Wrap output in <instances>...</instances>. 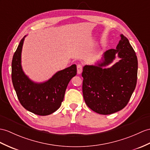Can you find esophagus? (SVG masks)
I'll return each instance as SVG.
<instances>
[{"label":"esophagus","mask_w":150,"mask_h":150,"mask_svg":"<svg viewBox=\"0 0 150 150\" xmlns=\"http://www.w3.org/2000/svg\"><path fill=\"white\" fill-rule=\"evenodd\" d=\"M83 71V67L81 64H78L77 65V72L78 74H80Z\"/></svg>","instance_id":"esophagus-1"}]
</instances>
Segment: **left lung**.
I'll return each mask as SVG.
<instances>
[{
    "label": "left lung",
    "instance_id": "left-lung-1",
    "mask_svg": "<svg viewBox=\"0 0 150 150\" xmlns=\"http://www.w3.org/2000/svg\"><path fill=\"white\" fill-rule=\"evenodd\" d=\"M120 37L116 49L104 52L102 62L83 67L84 100L88 108L98 114L109 115L122 110L136 88L137 58L128 39L123 34ZM116 55L120 59L118 62L104 68L112 62Z\"/></svg>",
    "mask_w": 150,
    "mask_h": 150
}]
</instances>
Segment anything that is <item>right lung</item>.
I'll list each match as a JSON object with an SVG mask.
<instances>
[{
  "mask_svg": "<svg viewBox=\"0 0 150 150\" xmlns=\"http://www.w3.org/2000/svg\"><path fill=\"white\" fill-rule=\"evenodd\" d=\"M25 37L21 39L13 57V85L18 100L25 109L38 115H49L60 107L69 81L77 74L76 65L73 64L58 71L45 82L32 81L25 75L21 64Z\"/></svg>",
  "mask_w": 150,
  "mask_h": 150,
  "instance_id": "1",
  "label": "right lung"
}]
</instances>
